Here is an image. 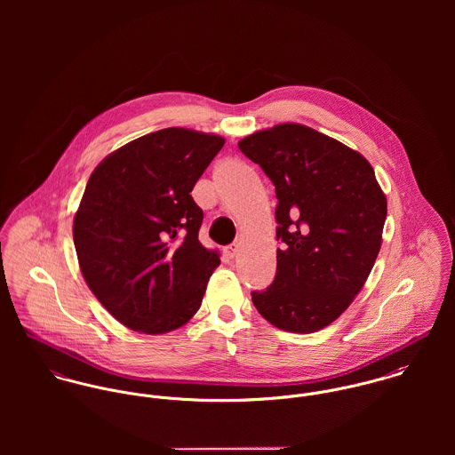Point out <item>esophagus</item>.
<instances>
[{
  "mask_svg": "<svg viewBox=\"0 0 455 455\" xmlns=\"http://www.w3.org/2000/svg\"><path fill=\"white\" fill-rule=\"evenodd\" d=\"M238 252H240V243H236V242L226 247V254H228L229 258H236Z\"/></svg>",
  "mask_w": 455,
  "mask_h": 455,
  "instance_id": "esophagus-1",
  "label": "esophagus"
}]
</instances>
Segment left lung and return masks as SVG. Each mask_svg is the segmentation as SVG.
I'll return each instance as SVG.
<instances>
[{
  "instance_id": "8db88e82",
  "label": "left lung",
  "mask_w": 455,
  "mask_h": 455,
  "mask_svg": "<svg viewBox=\"0 0 455 455\" xmlns=\"http://www.w3.org/2000/svg\"><path fill=\"white\" fill-rule=\"evenodd\" d=\"M238 147L278 199L276 275L252 303L278 329L315 332L363 289L382 245L386 195L359 152L301 124L258 131Z\"/></svg>"
}]
</instances>
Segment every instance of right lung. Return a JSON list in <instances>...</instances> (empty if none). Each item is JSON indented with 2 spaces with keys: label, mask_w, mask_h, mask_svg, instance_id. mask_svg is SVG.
<instances>
[{
  "label": "right lung",
  "mask_w": 455,
  "mask_h": 455,
  "mask_svg": "<svg viewBox=\"0 0 455 455\" xmlns=\"http://www.w3.org/2000/svg\"><path fill=\"white\" fill-rule=\"evenodd\" d=\"M222 147L217 134L156 131L107 156L85 186L73 219L80 271L132 331H173L201 307L220 259L197 240L203 210L191 191Z\"/></svg>",
  "instance_id": "1"
}]
</instances>
